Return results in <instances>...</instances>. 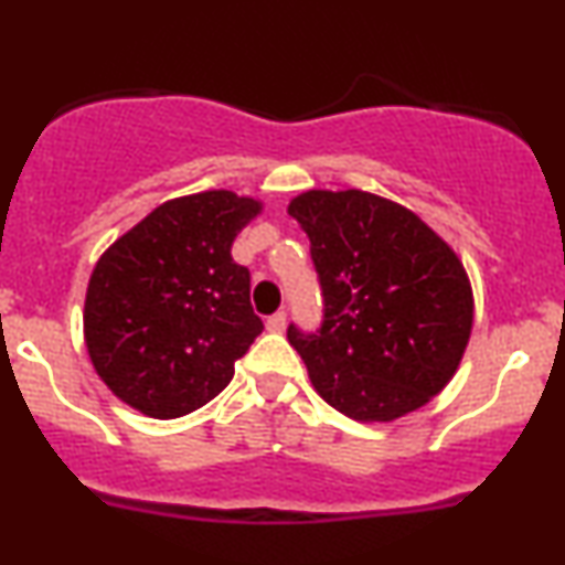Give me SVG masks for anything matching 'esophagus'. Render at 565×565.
I'll use <instances>...</instances> for the list:
<instances>
[{"label":"esophagus","instance_id":"esophagus-1","mask_svg":"<svg viewBox=\"0 0 565 565\" xmlns=\"http://www.w3.org/2000/svg\"><path fill=\"white\" fill-rule=\"evenodd\" d=\"M265 329L274 331V334H281V331L287 329V312H284V310L274 312V316H270L268 321H265Z\"/></svg>","mask_w":565,"mask_h":565}]
</instances>
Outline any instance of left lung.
<instances>
[{"instance_id":"obj_1","label":"left lung","mask_w":565,"mask_h":565,"mask_svg":"<svg viewBox=\"0 0 565 565\" xmlns=\"http://www.w3.org/2000/svg\"><path fill=\"white\" fill-rule=\"evenodd\" d=\"M287 213L310 239L323 326H289L308 376L331 407L360 424H390L450 384L473 329V289L447 244L386 196L310 189Z\"/></svg>"}]
</instances>
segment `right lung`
Instances as JSON below:
<instances>
[{
	"instance_id": "1",
	"label": "right lung",
	"mask_w": 565,
	"mask_h": 565,
	"mask_svg": "<svg viewBox=\"0 0 565 565\" xmlns=\"http://www.w3.org/2000/svg\"><path fill=\"white\" fill-rule=\"evenodd\" d=\"M260 213V200L228 189L175 196L102 253L86 287L84 342L120 403L168 420L226 390L263 331L249 270L231 257Z\"/></svg>"
}]
</instances>
